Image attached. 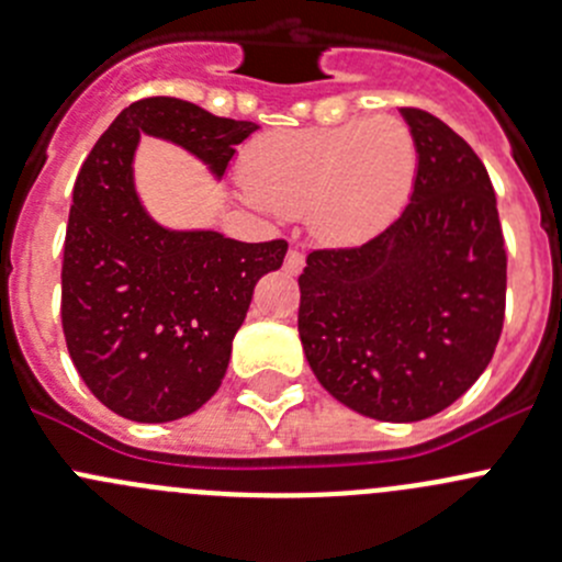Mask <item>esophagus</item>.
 I'll return each instance as SVG.
<instances>
[{
  "mask_svg": "<svg viewBox=\"0 0 562 562\" xmlns=\"http://www.w3.org/2000/svg\"><path fill=\"white\" fill-rule=\"evenodd\" d=\"M285 271L288 274H299V271H302V266H304V255L299 252V249H288V255H285Z\"/></svg>",
  "mask_w": 562,
  "mask_h": 562,
  "instance_id": "esophagus-1",
  "label": "esophagus"
}]
</instances>
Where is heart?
Instances as JSON below:
<instances>
[{"mask_svg":"<svg viewBox=\"0 0 562 562\" xmlns=\"http://www.w3.org/2000/svg\"><path fill=\"white\" fill-rule=\"evenodd\" d=\"M413 179L416 140L394 116L271 130L241 157L249 203L280 217L304 212L310 234L326 245H359L389 228Z\"/></svg>","mask_w":562,"mask_h":562,"instance_id":"heart-1","label":"heart"}]
</instances>
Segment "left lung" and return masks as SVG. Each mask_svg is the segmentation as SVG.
Instances as JSON below:
<instances>
[{
    "mask_svg": "<svg viewBox=\"0 0 562 562\" xmlns=\"http://www.w3.org/2000/svg\"><path fill=\"white\" fill-rule=\"evenodd\" d=\"M405 212L359 247L315 249L299 288V337L321 386L361 416L422 422L446 411L497 348L506 245L490 173L473 149L418 108Z\"/></svg>",
    "mask_w": 562,
    "mask_h": 562,
    "instance_id": "8db88e82",
    "label": "left lung"
}]
</instances>
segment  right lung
<instances>
[{
	"mask_svg": "<svg viewBox=\"0 0 562 562\" xmlns=\"http://www.w3.org/2000/svg\"><path fill=\"white\" fill-rule=\"evenodd\" d=\"M255 130L187 100L146 98L113 119L78 173L61 328L89 391L130 422H176L212 400L255 285L288 252L282 239L247 245L151 220L133 181L140 133L181 146L220 181Z\"/></svg>",
	"mask_w": 562,
	"mask_h": 562,
	"instance_id": "1",
	"label": "right lung"
}]
</instances>
